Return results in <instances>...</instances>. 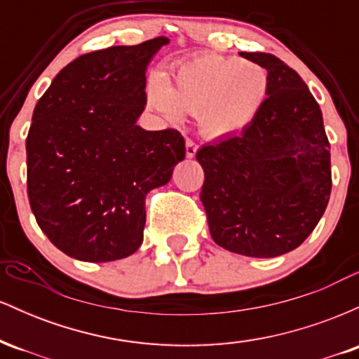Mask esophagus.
<instances>
[{
    "label": "esophagus",
    "instance_id": "34e87169",
    "mask_svg": "<svg viewBox=\"0 0 359 359\" xmlns=\"http://www.w3.org/2000/svg\"><path fill=\"white\" fill-rule=\"evenodd\" d=\"M197 143H194L192 140H187V143H185V155H187V158H192L194 155L197 154Z\"/></svg>",
    "mask_w": 359,
    "mask_h": 359
}]
</instances>
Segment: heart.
I'll return each instance as SVG.
<instances>
[{
    "mask_svg": "<svg viewBox=\"0 0 359 359\" xmlns=\"http://www.w3.org/2000/svg\"><path fill=\"white\" fill-rule=\"evenodd\" d=\"M269 74L257 62L221 53H199L180 62L170 81L156 74L148 88L150 104L179 121L197 114L211 138H231L253 125L269 96Z\"/></svg>",
    "mask_w": 359,
    "mask_h": 359,
    "instance_id": "1",
    "label": "heart"
}]
</instances>
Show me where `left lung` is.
Masks as SVG:
<instances>
[{
	"instance_id": "obj_1",
	"label": "left lung",
	"mask_w": 359,
	"mask_h": 359,
	"mask_svg": "<svg viewBox=\"0 0 359 359\" xmlns=\"http://www.w3.org/2000/svg\"><path fill=\"white\" fill-rule=\"evenodd\" d=\"M269 72V97L253 125L196 154L209 231L224 250L253 258L304 243L331 196V145L323 113L294 69L271 53L243 52Z\"/></svg>"
}]
</instances>
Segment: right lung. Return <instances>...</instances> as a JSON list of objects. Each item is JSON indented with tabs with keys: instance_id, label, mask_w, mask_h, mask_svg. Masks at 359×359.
<instances>
[{
	"instance_id": "add662e5",
	"label": "right lung",
	"mask_w": 359,
	"mask_h": 359,
	"mask_svg": "<svg viewBox=\"0 0 359 359\" xmlns=\"http://www.w3.org/2000/svg\"><path fill=\"white\" fill-rule=\"evenodd\" d=\"M165 36L77 57L34 109L27 189L40 229L81 262H114L143 241L145 197L185 156L177 130L147 131V65Z\"/></svg>"
}]
</instances>
